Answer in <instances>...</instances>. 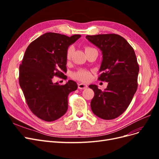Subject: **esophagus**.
<instances>
[{
  "mask_svg": "<svg viewBox=\"0 0 159 159\" xmlns=\"http://www.w3.org/2000/svg\"><path fill=\"white\" fill-rule=\"evenodd\" d=\"M88 88V85L84 84H78V88L80 89H84Z\"/></svg>",
  "mask_w": 159,
  "mask_h": 159,
  "instance_id": "1",
  "label": "esophagus"
}]
</instances>
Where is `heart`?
Wrapping results in <instances>:
<instances>
[{
	"label": "heart",
	"mask_w": 159,
	"mask_h": 159,
	"mask_svg": "<svg viewBox=\"0 0 159 159\" xmlns=\"http://www.w3.org/2000/svg\"><path fill=\"white\" fill-rule=\"evenodd\" d=\"M90 48V47H86L85 50ZM74 51L73 46H70L68 50L66 51V57L67 59H70L72 53ZM71 77L75 80H79L80 81H83V82H88L91 78V71L86 70V69H79L76 71H74L71 75Z\"/></svg>",
	"instance_id": "b5f03b06"
}]
</instances>
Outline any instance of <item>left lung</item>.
<instances>
[{"instance_id":"1","label":"left lung","mask_w":159,"mask_h":159,"mask_svg":"<svg viewBox=\"0 0 159 159\" xmlns=\"http://www.w3.org/2000/svg\"><path fill=\"white\" fill-rule=\"evenodd\" d=\"M85 38L102 50L103 60L98 80L108 82L104 91L95 85L89 86L95 93L91 110L101 119H115L127 109L137 89L139 67L135 53L124 38L115 34Z\"/></svg>"}]
</instances>
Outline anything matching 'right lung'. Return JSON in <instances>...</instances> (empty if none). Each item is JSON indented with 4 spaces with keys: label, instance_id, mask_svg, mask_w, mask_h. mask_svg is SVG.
Returning a JSON list of instances; mask_svg holds the SVG:
<instances>
[{
    "label": "right lung",
    "instance_id": "add662e5",
    "mask_svg": "<svg viewBox=\"0 0 159 159\" xmlns=\"http://www.w3.org/2000/svg\"><path fill=\"white\" fill-rule=\"evenodd\" d=\"M81 37L47 32L32 42L19 67V84L28 107L36 117L54 121L66 113L68 97L78 88L75 81L52 82L54 76L66 80V51Z\"/></svg>",
    "mask_w": 159,
    "mask_h": 159
}]
</instances>
